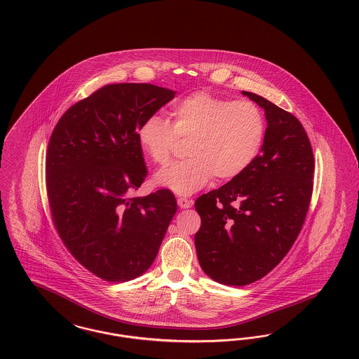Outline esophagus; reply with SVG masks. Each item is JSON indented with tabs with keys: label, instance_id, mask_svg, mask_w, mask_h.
<instances>
[{
	"label": "esophagus",
	"instance_id": "obj_1",
	"mask_svg": "<svg viewBox=\"0 0 359 359\" xmlns=\"http://www.w3.org/2000/svg\"><path fill=\"white\" fill-rule=\"evenodd\" d=\"M192 204H194V201H192L191 198H177V205H179L180 208H183V210H186V208H189V207H192Z\"/></svg>",
	"mask_w": 359,
	"mask_h": 359
}]
</instances>
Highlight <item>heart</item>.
<instances>
[{"mask_svg":"<svg viewBox=\"0 0 359 359\" xmlns=\"http://www.w3.org/2000/svg\"><path fill=\"white\" fill-rule=\"evenodd\" d=\"M171 122L151 115L137 131V142L155 164L171 159L179 139L191 137L187 155L156 173V183L177 195H191L212 176L231 180L244 172L260 151L265 121L250 100H232L208 91L189 94L173 103Z\"/></svg>","mask_w":359,"mask_h":359,"instance_id":"b5f03b06","label":"heart"}]
</instances>
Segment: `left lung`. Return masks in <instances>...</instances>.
Wrapping results in <instances>:
<instances>
[{"instance_id": "left-lung-1", "label": "left lung", "mask_w": 359, "mask_h": 359, "mask_svg": "<svg viewBox=\"0 0 359 359\" xmlns=\"http://www.w3.org/2000/svg\"><path fill=\"white\" fill-rule=\"evenodd\" d=\"M243 94L265 112L261 152L241 175L195 201L200 266L231 286L261 280L287 255L305 223L314 176L313 149L301 122L268 99Z\"/></svg>"}]
</instances>
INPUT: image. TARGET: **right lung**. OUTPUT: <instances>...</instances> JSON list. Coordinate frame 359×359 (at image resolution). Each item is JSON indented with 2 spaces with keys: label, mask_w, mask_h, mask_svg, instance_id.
<instances>
[{
  "label": "right lung",
  "mask_w": 359,
  "mask_h": 359,
  "mask_svg": "<svg viewBox=\"0 0 359 359\" xmlns=\"http://www.w3.org/2000/svg\"><path fill=\"white\" fill-rule=\"evenodd\" d=\"M149 83H114L61 116L46 154L51 222L88 272L110 283L143 274L177 210L170 189L134 194L147 177L140 124L175 97Z\"/></svg>",
  "instance_id": "right-lung-1"
}]
</instances>
